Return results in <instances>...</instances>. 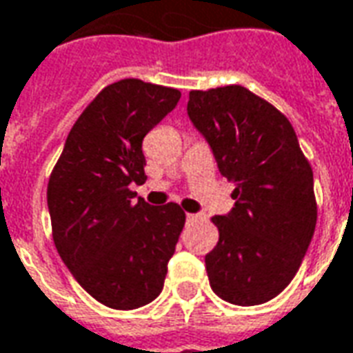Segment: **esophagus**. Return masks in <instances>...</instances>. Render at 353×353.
Returning a JSON list of instances; mask_svg holds the SVG:
<instances>
[{"label":"esophagus","mask_w":353,"mask_h":353,"mask_svg":"<svg viewBox=\"0 0 353 353\" xmlns=\"http://www.w3.org/2000/svg\"><path fill=\"white\" fill-rule=\"evenodd\" d=\"M186 219H188V221H194V219H198V215H194V213H186Z\"/></svg>","instance_id":"34e87169"}]
</instances>
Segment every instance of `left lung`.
<instances>
[{"instance_id":"left-lung-1","label":"left lung","mask_w":353,"mask_h":353,"mask_svg":"<svg viewBox=\"0 0 353 353\" xmlns=\"http://www.w3.org/2000/svg\"><path fill=\"white\" fill-rule=\"evenodd\" d=\"M188 117L208 140L234 208L211 219L219 242L205 255L225 302L273 300L298 273L317 223L313 171L286 117L244 86L192 90Z\"/></svg>"}]
</instances>
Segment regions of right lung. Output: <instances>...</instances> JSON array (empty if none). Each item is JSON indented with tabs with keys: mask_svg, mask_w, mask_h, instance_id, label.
Wrapping results in <instances>:
<instances>
[{
	"mask_svg": "<svg viewBox=\"0 0 353 353\" xmlns=\"http://www.w3.org/2000/svg\"><path fill=\"white\" fill-rule=\"evenodd\" d=\"M181 92L138 79L99 92L70 128L48 182L53 242L86 292L113 310H136L163 290L186 215L176 203L134 201L145 181L142 140Z\"/></svg>",
	"mask_w": 353,
	"mask_h": 353,
	"instance_id": "add662e5",
	"label": "right lung"
}]
</instances>
